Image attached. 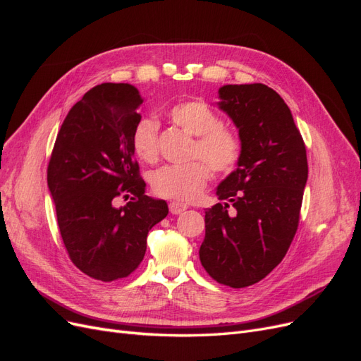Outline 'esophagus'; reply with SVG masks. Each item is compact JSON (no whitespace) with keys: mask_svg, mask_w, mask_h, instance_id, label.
<instances>
[{"mask_svg":"<svg viewBox=\"0 0 361 361\" xmlns=\"http://www.w3.org/2000/svg\"><path fill=\"white\" fill-rule=\"evenodd\" d=\"M169 207H170V212H171L173 215H179V214H182L183 211L188 209V206L185 204V203H180V202H171V203L169 204Z\"/></svg>","mask_w":361,"mask_h":361,"instance_id":"34e87169","label":"esophagus"}]
</instances>
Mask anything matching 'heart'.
I'll use <instances>...</instances> for the list:
<instances>
[{
    "label": "heart",
    "mask_w": 361,
    "mask_h": 361,
    "mask_svg": "<svg viewBox=\"0 0 361 361\" xmlns=\"http://www.w3.org/2000/svg\"><path fill=\"white\" fill-rule=\"evenodd\" d=\"M169 117L185 133L194 135L190 158H199L182 166H164L152 173L150 183L161 197L191 200L203 191L212 170L227 174L236 169L243 155V143L235 129L224 126L221 118L203 101L174 104ZM133 149L145 162L158 158V123L145 117L133 130Z\"/></svg>",
    "instance_id": "1"
}]
</instances>
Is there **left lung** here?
<instances>
[{
	"label": "left lung",
	"mask_w": 361,
	"mask_h": 361,
	"mask_svg": "<svg viewBox=\"0 0 361 361\" xmlns=\"http://www.w3.org/2000/svg\"><path fill=\"white\" fill-rule=\"evenodd\" d=\"M218 94V106L239 130L243 155L216 188L226 203L204 212L199 256L214 280L238 289L265 279L288 253L309 167L302 137L277 92L256 82L227 84Z\"/></svg>",
	"instance_id": "8db88e82"
}]
</instances>
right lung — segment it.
<instances>
[{"label":"right lung","mask_w":361,"mask_h":361,"mask_svg":"<svg viewBox=\"0 0 361 361\" xmlns=\"http://www.w3.org/2000/svg\"><path fill=\"white\" fill-rule=\"evenodd\" d=\"M141 104L130 84L93 87L71 108L49 159L48 188L64 247L76 268L101 281L134 272L149 231L169 214L166 200L145 194L134 158ZM118 195L133 197L116 208Z\"/></svg>","instance_id":"add662e5"}]
</instances>
